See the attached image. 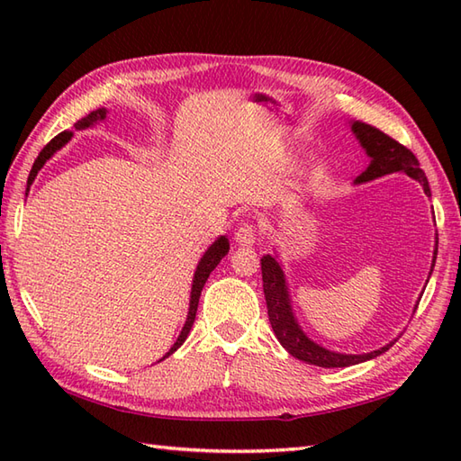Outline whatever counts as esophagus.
<instances>
[{"mask_svg": "<svg viewBox=\"0 0 461 461\" xmlns=\"http://www.w3.org/2000/svg\"><path fill=\"white\" fill-rule=\"evenodd\" d=\"M233 238L240 243V246H253L258 240V228L253 221H243L240 228L233 233Z\"/></svg>", "mask_w": 461, "mask_h": 461, "instance_id": "obj_1", "label": "esophagus"}]
</instances>
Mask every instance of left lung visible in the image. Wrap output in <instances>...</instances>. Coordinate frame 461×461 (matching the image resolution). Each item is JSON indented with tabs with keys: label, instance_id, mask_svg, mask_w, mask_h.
Wrapping results in <instances>:
<instances>
[{
	"label": "left lung",
	"instance_id": "left-lung-1",
	"mask_svg": "<svg viewBox=\"0 0 461 461\" xmlns=\"http://www.w3.org/2000/svg\"><path fill=\"white\" fill-rule=\"evenodd\" d=\"M352 132L357 134V139L360 140L362 146H365L366 154L370 156V166L358 176L357 182H368V180L378 178V176L393 174V172H406L410 178H414L422 184L424 192L429 195L428 178L422 172V168H420V162L412 150H408L404 144L394 140L393 136L378 131L376 126L366 124L362 121L352 122ZM436 256H438V249L434 251V263H436ZM429 276H432V271H429ZM261 277H263V293H266L271 329L276 332V337L283 345V348H285L291 357L322 368H340V366H352V365H358V362L375 358L394 345V342H390V345L382 347L380 350H372L368 355H340V352H332L315 345V342L305 337V332L299 329L295 317H293L285 279H283V271L279 267V263L276 261V258L271 256L261 258Z\"/></svg>",
	"mask_w": 461,
	"mask_h": 461
}]
</instances>
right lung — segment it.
I'll return each instance as SVG.
<instances>
[{
	"label": "right lung",
	"instance_id": "1",
	"mask_svg": "<svg viewBox=\"0 0 461 461\" xmlns=\"http://www.w3.org/2000/svg\"><path fill=\"white\" fill-rule=\"evenodd\" d=\"M104 119H106V111H104V109H96V111L86 114L85 119L79 121V124H77V126H79V129H86V126H91L93 122L104 121ZM71 136H73V132H68V131H65V132H61V134H57L55 139H53L51 142H49L41 152H39L37 160L33 162V168H32V172H29L27 184H32V182L35 180V176H37L39 170L43 168V164H45L49 158H51V156H53L59 149H61L63 144H67L68 140H71ZM228 249H230V241H228V238L221 236L218 241L213 243V246H212L208 251L203 253L202 261L198 263V269H195V273H194V285H192V299H190L188 319H185V325H184V329H182V332H180L178 340L174 342V347L170 348V352H166V357H170L176 348H180L182 342L185 340V337L190 335V329H192L194 319H195V311H198V303H200L202 289H203V285H205V281H208L210 273L215 269V266H218L220 259L225 256V253H228ZM166 357H164V358H166Z\"/></svg>",
	"mask_w": 461,
	"mask_h": 461
}]
</instances>
